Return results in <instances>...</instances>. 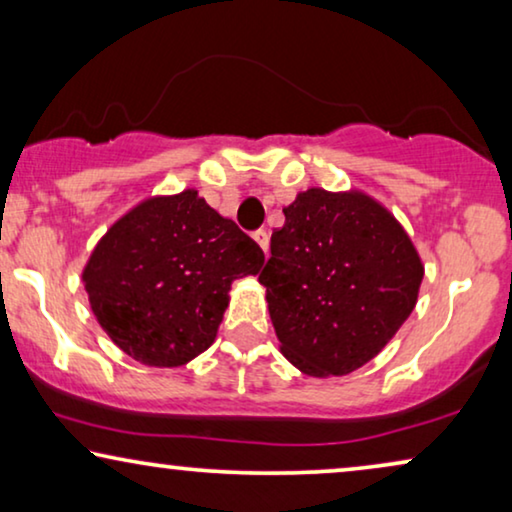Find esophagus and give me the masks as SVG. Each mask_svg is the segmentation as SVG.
<instances>
[{
	"instance_id": "1",
	"label": "esophagus",
	"mask_w": 512,
	"mask_h": 512,
	"mask_svg": "<svg viewBox=\"0 0 512 512\" xmlns=\"http://www.w3.org/2000/svg\"><path fill=\"white\" fill-rule=\"evenodd\" d=\"M254 240H256V244L258 247H261L265 254H268V247H270V235H268V230H256L254 233Z\"/></svg>"
}]
</instances>
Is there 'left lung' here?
<instances>
[{"label":"left lung","instance_id":"8db88e82","mask_svg":"<svg viewBox=\"0 0 512 512\" xmlns=\"http://www.w3.org/2000/svg\"><path fill=\"white\" fill-rule=\"evenodd\" d=\"M284 216L258 275L279 349L305 375L352 373L415 310L422 258L394 214L361 191L307 188Z\"/></svg>","mask_w":512,"mask_h":512}]
</instances>
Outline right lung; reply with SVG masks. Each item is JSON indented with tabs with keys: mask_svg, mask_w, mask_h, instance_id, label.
<instances>
[{
	"mask_svg": "<svg viewBox=\"0 0 512 512\" xmlns=\"http://www.w3.org/2000/svg\"><path fill=\"white\" fill-rule=\"evenodd\" d=\"M263 249L186 188L132 207L95 244L86 268L104 333L144 366H184L216 338L235 279L258 275Z\"/></svg>",
	"mask_w": 512,
	"mask_h": 512,
	"instance_id": "right-lung-1",
	"label": "right lung"
}]
</instances>
